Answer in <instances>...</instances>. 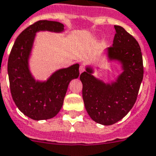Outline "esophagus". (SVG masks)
<instances>
[{"label":"esophagus","mask_w":156,"mask_h":156,"mask_svg":"<svg viewBox=\"0 0 156 156\" xmlns=\"http://www.w3.org/2000/svg\"><path fill=\"white\" fill-rule=\"evenodd\" d=\"M84 70H85V67H84L83 65H81V66H80V67H79V72H80V74H82V73L83 72Z\"/></svg>","instance_id":"1"}]
</instances>
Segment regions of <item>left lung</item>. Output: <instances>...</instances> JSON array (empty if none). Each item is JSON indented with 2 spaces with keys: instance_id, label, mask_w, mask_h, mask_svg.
<instances>
[{
  "instance_id": "obj_1",
  "label": "left lung",
  "mask_w": 156,
  "mask_h": 156,
  "mask_svg": "<svg viewBox=\"0 0 156 156\" xmlns=\"http://www.w3.org/2000/svg\"><path fill=\"white\" fill-rule=\"evenodd\" d=\"M112 47L105 51L108 63H117L122 72L115 81L104 82L93 75L94 68L86 65L80 75L85 108L93 121L110 126L120 121L132 109L143 80L141 50L136 39L120 26H115Z\"/></svg>"
}]
</instances>
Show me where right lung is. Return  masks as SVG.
Segmentation results:
<instances>
[{"label":"right lung","instance_id":"obj_1","mask_svg":"<svg viewBox=\"0 0 156 156\" xmlns=\"http://www.w3.org/2000/svg\"><path fill=\"white\" fill-rule=\"evenodd\" d=\"M40 31L63 33L59 22L40 20L24 30L16 38L8 63L12 97L19 110L34 120L55 117L62 108L70 81L79 76V64L54 71L46 80L35 78L30 68L36 34Z\"/></svg>","mask_w":156,"mask_h":156}]
</instances>
